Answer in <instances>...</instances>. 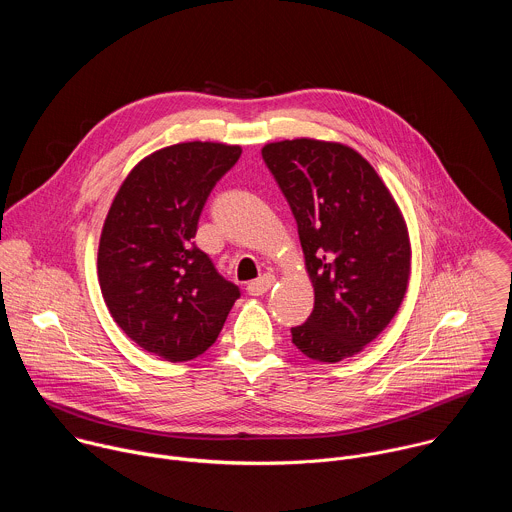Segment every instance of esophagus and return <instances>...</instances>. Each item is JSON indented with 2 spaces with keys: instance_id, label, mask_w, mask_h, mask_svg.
Listing matches in <instances>:
<instances>
[{
  "instance_id": "1",
  "label": "esophagus",
  "mask_w": 512,
  "mask_h": 512,
  "mask_svg": "<svg viewBox=\"0 0 512 512\" xmlns=\"http://www.w3.org/2000/svg\"><path fill=\"white\" fill-rule=\"evenodd\" d=\"M273 283H275V277L269 275V273L259 277V279H255V281H251V283H247L249 296H263V294H267V291L273 287Z\"/></svg>"
}]
</instances>
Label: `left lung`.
I'll list each match as a JSON object with an SVG mask.
<instances>
[{"mask_svg":"<svg viewBox=\"0 0 512 512\" xmlns=\"http://www.w3.org/2000/svg\"><path fill=\"white\" fill-rule=\"evenodd\" d=\"M261 156L298 223L314 310L291 328L312 360L358 354L393 320L411 275L409 231L393 194L356 150L312 137L263 145Z\"/></svg>","mask_w":512,"mask_h":512,"instance_id":"1","label":"left lung"}]
</instances>
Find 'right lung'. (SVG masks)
Returning <instances> with one entry per match:
<instances>
[{
    "mask_svg": "<svg viewBox=\"0 0 512 512\" xmlns=\"http://www.w3.org/2000/svg\"><path fill=\"white\" fill-rule=\"evenodd\" d=\"M241 145L184 141L145 156L117 190L97 275L117 326L143 350L192 360L221 334L239 287L194 245L204 202Z\"/></svg>",
    "mask_w": 512,
    "mask_h": 512,
    "instance_id": "1",
    "label": "right lung"
}]
</instances>
